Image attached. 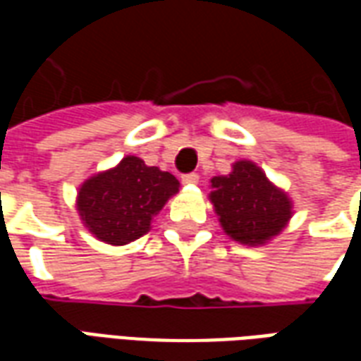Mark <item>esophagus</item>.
Returning a JSON list of instances; mask_svg holds the SVG:
<instances>
[{"mask_svg": "<svg viewBox=\"0 0 361 361\" xmlns=\"http://www.w3.org/2000/svg\"><path fill=\"white\" fill-rule=\"evenodd\" d=\"M181 183H185V185H195V183H199V173H183V176H181Z\"/></svg>", "mask_w": 361, "mask_h": 361, "instance_id": "esophagus-1", "label": "esophagus"}]
</instances>
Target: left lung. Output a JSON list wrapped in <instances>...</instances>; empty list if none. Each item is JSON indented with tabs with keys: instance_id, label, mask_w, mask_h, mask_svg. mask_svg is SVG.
<instances>
[{
	"instance_id": "1",
	"label": "left lung",
	"mask_w": 361,
	"mask_h": 361,
	"mask_svg": "<svg viewBox=\"0 0 361 361\" xmlns=\"http://www.w3.org/2000/svg\"><path fill=\"white\" fill-rule=\"evenodd\" d=\"M211 201L220 224L232 240L259 245L286 226L292 203L284 191L267 180L261 168L242 160L228 176L212 178Z\"/></svg>"
}]
</instances>
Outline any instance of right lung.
I'll list each match as a JSON object with an SVG mask.
<instances>
[{
    "label": "right lung",
    "mask_w": 361,
    "mask_h": 361,
    "mask_svg": "<svg viewBox=\"0 0 361 361\" xmlns=\"http://www.w3.org/2000/svg\"><path fill=\"white\" fill-rule=\"evenodd\" d=\"M178 189L180 181L170 172L126 157L114 170L82 183L77 209L98 240L123 245L149 232L152 219Z\"/></svg>",
    "instance_id": "obj_1"
}]
</instances>
